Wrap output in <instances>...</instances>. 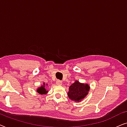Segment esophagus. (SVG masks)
Masks as SVG:
<instances>
[{
	"label": "esophagus",
	"instance_id": "obj_1",
	"mask_svg": "<svg viewBox=\"0 0 127 127\" xmlns=\"http://www.w3.org/2000/svg\"><path fill=\"white\" fill-rule=\"evenodd\" d=\"M56 84H57V85H58V86H61V85L62 84V82L60 80H57Z\"/></svg>",
	"mask_w": 127,
	"mask_h": 127
}]
</instances>
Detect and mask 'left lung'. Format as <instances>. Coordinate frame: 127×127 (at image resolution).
Wrapping results in <instances>:
<instances>
[{
    "mask_svg": "<svg viewBox=\"0 0 127 127\" xmlns=\"http://www.w3.org/2000/svg\"><path fill=\"white\" fill-rule=\"evenodd\" d=\"M90 89V85L81 83L78 80H76L69 87L67 95L71 100L79 102L88 95Z\"/></svg>",
    "mask_w": 127,
    "mask_h": 127,
    "instance_id": "left-lung-1",
    "label": "left lung"
}]
</instances>
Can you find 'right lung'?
Masks as SVG:
<instances>
[{
  "label": "right lung",
  "mask_w": 127,
  "mask_h": 127,
  "mask_svg": "<svg viewBox=\"0 0 127 127\" xmlns=\"http://www.w3.org/2000/svg\"><path fill=\"white\" fill-rule=\"evenodd\" d=\"M46 86H47V84H45V83H43V85H41V86L37 88L36 91L41 95L47 94L48 93V90L46 89Z\"/></svg>",
  "instance_id": "obj_1"
}]
</instances>
